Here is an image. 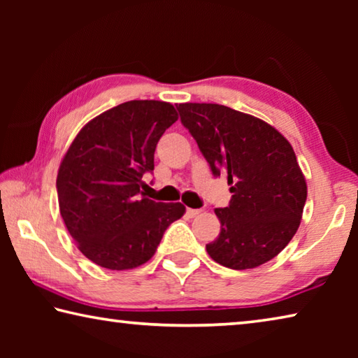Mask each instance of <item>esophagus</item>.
<instances>
[{"label":"esophagus","instance_id":"1","mask_svg":"<svg viewBox=\"0 0 358 358\" xmlns=\"http://www.w3.org/2000/svg\"><path fill=\"white\" fill-rule=\"evenodd\" d=\"M202 210H194V208H186V215L189 216V217H194V216H197L199 213H201Z\"/></svg>","mask_w":358,"mask_h":358}]
</instances>
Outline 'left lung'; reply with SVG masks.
<instances>
[{
  "mask_svg": "<svg viewBox=\"0 0 358 358\" xmlns=\"http://www.w3.org/2000/svg\"><path fill=\"white\" fill-rule=\"evenodd\" d=\"M181 123L216 177L227 175L229 207L216 208L217 238L207 245L215 262L256 268L278 256L300 226L306 180L292 145L264 120L220 104L186 102Z\"/></svg>",
  "mask_w": 358,
  "mask_h": 358,
  "instance_id": "8db88e82",
  "label": "left lung"
}]
</instances>
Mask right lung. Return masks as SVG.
I'll return each instance as SVG.
<instances>
[{
    "label": "right lung",
    "instance_id": "right-lung-1",
    "mask_svg": "<svg viewBox=\"0 0 358 358\" xmlns=\"http://www.w3.org/2000/svg\"><path fill=\"white\" fill-rule=\"evenodd\" d=\"M178 120L171 102L128 101L88 121L58 169L59 213L77 248L108 270H131L155 256L185 205L141 196L161 136Z\"/></svg>",
    "mask_w": 358,
    "mask_h": 358
}]
</instances>
